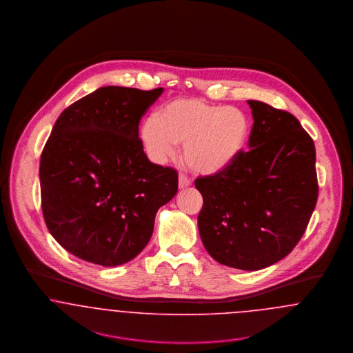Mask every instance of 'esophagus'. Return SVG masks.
Wrapping results in <instances>:
<instances>
[{
  "label": "esophagus",
  "instance_id": "1",
  "mask_svg": "<svg viewBox=\"0 0 353 353\" xmlns=\"http://www.w3.org/2000/svg\"><path fill=\"white\" fill-rule=\"evenodd\" d=\"M178 185L179 188H187L188 185H191V181L185 176V174H179V179H178Z\"/></svg>",
  "mask_w": 353,
  "mask_h": 353
}]
</instances>
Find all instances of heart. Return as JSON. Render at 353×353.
<instances>
[{
	"instance_id": "1",
	"label": "heart",
	"mask_w": 353,
	"mask_h": 353,
	"mask_svg": "<svg viewBox=\"0 0 353 353\" xmlns=\"http://www.w3.org/2000/svg\"><path fill=\"white\" fill-rule=\"evenodd\" d=\"M250 135L247 114L234 106L178 98L159 106L139 130L150 158L162 163L183 143V159L195 172L216 175L230 168Z\"/></svg>"
}]
</instances>
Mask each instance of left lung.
<instances>
[{
    "instance_id": "left-lung-1",
    "label": "left lung",
    "mask_w": 353,
    "mask_h": 353,
    "mask_svg": "<svg viewBox=\"0 0 353 353\" xmlns=\"http://www.w3.org/2000/svg\"><path fill=\"white\" fill-rule=\"evenodd\" d=\"M254 118L247 151L221 174L199 176L198 228L218 263L258 271L287 256L317 202L312 138L291 112L247 101Z\"/></svg>"
}]
</instances>
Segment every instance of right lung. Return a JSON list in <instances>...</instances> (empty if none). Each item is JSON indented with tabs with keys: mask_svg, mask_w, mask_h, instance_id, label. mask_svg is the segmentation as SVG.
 <instances>
[{
	"mask_svg": "<svg viewBox=\"0 0 353 353\" xmlns=\"http://www.w3.org/2000/svg\"><path fill=\"white\" fill-rule=\"evenodd\" d=\"M163 93L105 86L61 112L39 162L45 223L66 251L114 267L149 243L178 172L151 163L139 121Z\"/></svg>",
	"mask_w": 353,
	"mask_h": 353,
	"instance_id": "1",
	"label": "right lung"
}]
</instances>
